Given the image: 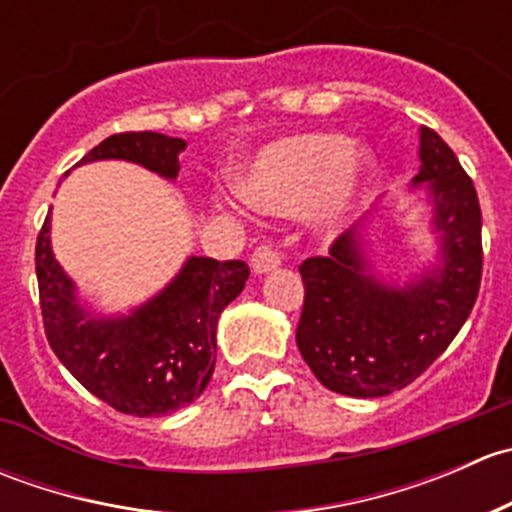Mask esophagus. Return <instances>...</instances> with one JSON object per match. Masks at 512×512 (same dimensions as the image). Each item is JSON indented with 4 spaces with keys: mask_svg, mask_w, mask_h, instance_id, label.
<instances>
[{
    "mask_svg": "<svg viewBox=\"0 0 512 512\" xmlns=\"http://www.w3.org/2000/svg\"><path fill=\"white\" fill-rule=\"evenodd\" d=\"M252 272H255V275H267V272H272V270H277V267H280V252L275 250V247L272 245H262V247H257L255 252H252Z\"/></svg>",
    "mask_w": 512,
    "mask_h": 512,
    "instance_id": "34e87169",
    "label": "esophagus"
}]
</instances>
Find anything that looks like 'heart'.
Returning a JSON list of instances; mask_svg holds the SVG:
<instances>
[{
  "instance_id": "1",
  "label": "heart",
  "mask_w": 512,
  "mask_h": 512,
  "mask_svg": "<svg viewBox=\"0 0 512 512\" xmlns=\"http://www.w3.org/2000/svg\"><path fill=\"white\" fill-rule=\"evenodd\" d=\"M374 156L332 133H304L267 143L235 175V193L262 213H309L324 235L352 223L369 190Z\"/></svg>"
}]
</instances>
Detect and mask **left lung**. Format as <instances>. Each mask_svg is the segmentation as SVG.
Here are the masks:
<instances>
[{"label":"left lung","mask_w":512,"mask_h":512,"mask_svg":"<svg viewBox=\"0 0 512 512\" xmlns=\"http://www.w3.org/2000/svg\"><path fill=\"white\" fill-rule=\"evenodd\" d=\"M418 173L404 195L428 210L436 250L401 280L379 270L376 227L394 218L384 195L344 232L329 257L299 267V354L322 386L376 399L418 379L466 324L480 287V205L473 180L431 128H418Z\"/></svg>","instance_id":"left-lung-1"}]
</instances>
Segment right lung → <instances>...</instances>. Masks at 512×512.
<instances>
[{
	"label": "right lung",
	"mask_w": 512,
	"mask_h": 512,
	"mask_svg": "<svg viewBox=\"0 0 512 512\" xmlns=\"http://www.w3.org/2000/svg\"><path fill=\"white\" fill-rule=\"evenodd\" d=\"M183 138L118 133L76 165L126 160L175 183ZM250 267L188 255L183 267L146 302L103 312L79 292L51 247V210L36 240V280L46 339L81 386L121 414L168 416L193 404L208 386L218 352V319L245 289Z\"/></svg>",
	"instance_id": "right-lung-1"
}]
</instances>
